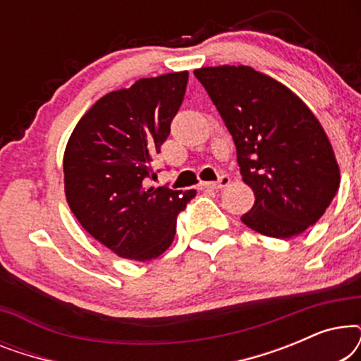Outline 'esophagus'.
<instances>
[{"mask_svg":"<svg viewBox=\"0 0 361 361\" xmlns=\"http://www.w3.org/2000/svg\"><path fill=\"white\" fill-rule=\"evenodd\" d=\"M230 184V177L228 176H220L219 180L216 182H202L200 187L202 189H224V187H226Z\"/></svg>","mask_w":361,"mask_h":361,"instance_id":"1","label":"esophagus"}]
</instances>
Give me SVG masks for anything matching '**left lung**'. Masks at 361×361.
Instances as JSON below:
<instances>
[{
	"mask_svg": "<svg viewBox=\"0 0 361 361\" xmlns=\"http://www.w3.org/2000/svg\"><path fill=\"white\" fill-rule=\"evenodd\" d=\"M194 75L233 137L240 172L255 192L253 209L241 221L283 240L317 224L337 194L340 171L307 105L251 67H202Z\"/></svg>",
	"mask_w": 361,
	"mask_h": 361,
	"instance_id": "1",
	"label": "left lung"
}]
</instances>
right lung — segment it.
<instances>
[{"mask_svg":"<svg viewBox=\"0 0 361 361\" xmlns=\"http://www.w3.org/2000/svg\"><path fill=\"white\" fill-rule=\"evenodd\" d=\"M189 72L140 78L102 97L77 123L63 154V182L73 215L93 238L135 261L169 248L180 212L195 190L147 187L185 95Z\"/></svg>","mask_w":361,"mask_h":361,"instance_id":"right-lung-1","label":"right lung"}]
</instances>
